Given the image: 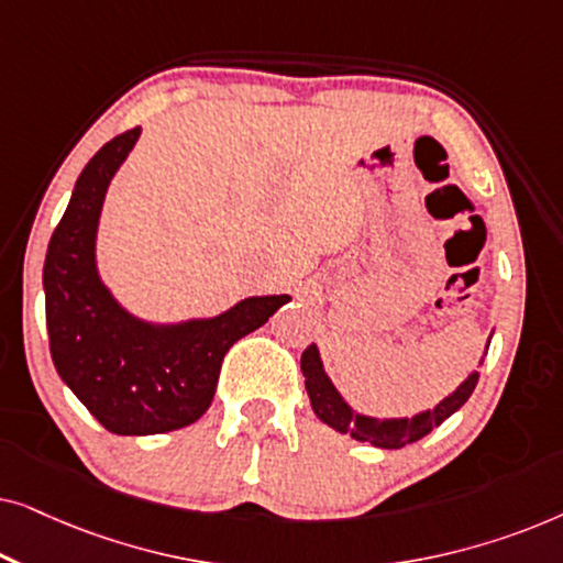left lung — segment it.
Listing matches in <instances>:
<instances>
[{
	"label": "left lung",
	"mask_w": 563,
	"mask_h": 563,
	"mask_svg": "<svg viewBox=\"0 0 563 563\" xmlns=\"http://www.w3.org/2000/svg\"><path fill=\"white\" fill-rule=\"evenodd\" d=\"M302 374L305 389L310 395V405L318 418L338 433H349L361 443H372L376 449H402L407 443L420 441L430 430L441 426L445 418H451L461 405L472 397V391L479 382V372H472L459 384L456 391L441 399L433 410L418 412L412 418H368V415L353 412V407L341 397V391L328 379L322 368L318 345H307L302 353Z\"/></svg>",
	"instance_id": "1"
}]
</instances>
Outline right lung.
<instances>
[{"label": "right lung", "instance_id": "obj_1", "mask_svg": "<svg viewBox=\"0 0 563 563\" xmlns=\"http://www.w3.org/2000/svg\"><path fill=\"white\" fill-rule=\"evenodd\" d=\"M141 128L95 153L76 179L43 266L51 356L66 387L118 435H156L202 418L230 345L264 325L289 295L241 299L222 314L158 325L130 314L97 272L104 195Z\"/></svg>", "mask_w": 563, "mask_h": 563}]
</instances>
